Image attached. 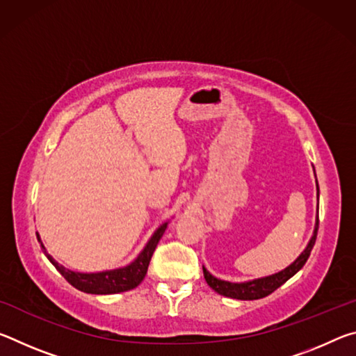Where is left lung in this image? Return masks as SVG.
<instances>
[{"label":"left lung","instance_id":"obj_1","mask_svg":"<svg viewBox=\"0 0 356 356\" xmlns=\"http://www.w3.org/2000/svg\"><path fill=\"white\" fill-rule=\"evenodd\" d=\"M318 195V193H317ZM317 229H318V216L316 220V227H314V234L309 240L308 246H306L305 251L295 259V261L286 267L281 272L265 276V278H257V280H251V281H245V282H229V281H222L215 278L213 275H210L206 268L202 267L204 272V278H206L207 284L213 289L215 292H218L220 295H225V297L229 298H237V300H259L264 298L275 292L280 286L284 284L287 280H291L292 276L298 272V270L303 267L308 261V257L311 254L312 248H314L316 238H317Z\"/></svg>","mask_w":356,"mask_h":356}]
</instances>
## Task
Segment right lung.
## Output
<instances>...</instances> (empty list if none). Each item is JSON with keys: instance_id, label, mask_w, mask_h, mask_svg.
<instances>
[{"instance_id": "add662e5", "label": "right lung", "mask_w": 356, "mask_h": 356, "mask_svg": "<svg viewBox=\"0 0 356 356\" xmlns=\"http://www.w3.org/2000/svg\"><path fill=\"white\" fill-rule=\"evenodd\" d=\"M168 227V222H163L156 231L154 236L150 237L149 242L144 246V250L138 254L134 262L125 265V267L114 268V270H106V272H99V273H80V272H72V270L63 267L61 264H58L55 259H53L48 252L45 251V246L42 245L40 237L38 234V240L44 248L45 256L48 257L53 265H55L56 270L61 273L65 280H67L69 284L74 286L75 289L86 293H95V295H108V293H119L130 291V289H135L138 284H141L144 276L147 273V267L150 262V257H152L154 251L159 245L160 238L163 237V234Z\"/></svg>"}]
</instances>
